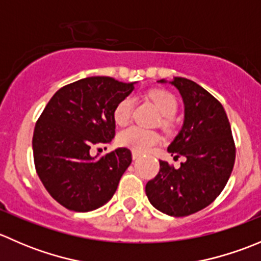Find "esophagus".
<instances>
[{
    "label": "esophagus",
    "instance_id": "esophagus-1",
    "mask_svg": "<svg viewBox=\"0 0 261 261\" xmlns=\"http://www.w3.org/2000/svg\"><path fill=\"white\" fill-rule=\"evenodd\" d=\"M139 158H141V154H140V152L133 151V159H139Z\"/></svg>",
    "mask_w": 261,
    "mask_h": 261
}]
</instances>
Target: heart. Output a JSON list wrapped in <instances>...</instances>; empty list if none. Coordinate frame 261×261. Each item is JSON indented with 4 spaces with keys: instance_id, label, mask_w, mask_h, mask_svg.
I'll list each match as a JSON object with an SVG mask.
<instances>
[{
    "instance_id": "obj_1",
    "label": "heart",
    "mask_w": 261,
    "mask_h": 261,
    "mask_svg": "<svg viewBox=\"0 0 261 261\" xmlns=\"http://www.w3.org/2000/svg\"><path fill=\"white\" fill-rule=\"evenodd\" d=\"M149 98L154 102L156 109L164 117L162 120V126L164 128H169L172 125L170 118L175 115L178 110L177 98L172 93L163 89H152L149 92ZM134 99L131 97H125L116 105L114 110V120L117 125L122 126L128 122L133 114ZM160 141L159 134L152 130L139 127V126H130L121 131L117 136V143L121 146L128 147L136 152H146L152 149Z\"/></svg>"
}]
</instances>
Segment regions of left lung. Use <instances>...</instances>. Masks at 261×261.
<instances>
[{"label": "left lung", "instance_id": "obj_1", "mask_svg": "<svg viewBox=\"0 0 261 261\" xmlns=\"http://www.w3.org/2000/svg\"><path fill=\"white\" fill-rule=\"evenodd\" d=\"M170 83L183 98L184 122L168 151L186 162L175 169L159 160V173L147 181L145 192L160 212L184 217L220 196L232 172L236 147L227 115L210 92L187 78L175 77Z\"/></svg>", "mask_w": 261, "mask_h": 261}]
</instances>
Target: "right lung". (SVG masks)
Here are the masks:
<instances>
[{"instance_id":"1","label":"right lung","mask_w":261,"mask_h":261,"mask_svg":"<svg viewBox=\"0 0 261 261\" xmlns=\"http://www.w3.org/2000/svg\"><path fill=\"white\" fill-rule=\"evenodd\" d=\"M134 83L88 77L62 87L36 121L35 169L50 196L65 208L88 212L112 198L131 164V151L118 147L103 156L92 150L115 136L116 105Z\"/></svg>"}]
</instances>
